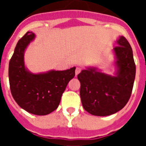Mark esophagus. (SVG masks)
Masks as SVG:
<instances>
[{
  "instance_id": "34e87169",
  "label": "esophagus",
  "mask_w": 146,
  "mask_h": 146,
  "mask_svg": "<svg viewBox=\"0 0 146 146\" xmlns=\"http://www.w3.org/2000/svg\"><path fill=\"white\" fill-rule=\"evenodd\" d=\"M81 70H82V68L80 66H77L76 67V69H75V74L76 75H77V74H79L80 72H81Z\"/></svg>"
}]
</instances>
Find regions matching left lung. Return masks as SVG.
I'll return each mask as SVG.
<instances>
[{
    "instance_id": "8db88e82",
    "label": "left lung",
    "mask_w": 146,
    "mask_h": 146,
    "mask_svg": "<svg viewBox=\"0 0 146 146\" xmlns=\"http://www.w3.org/2000/svg\"><path fill=\"white\" fill-rule=\"evenodd\" d=\"M117 42L118 45L113 49L118 68L116 76L108 75L95 68L82 70L77 75L82 107L94 115L117 113L131 96L136 73L132 49L124 36H120Z\"/></svg>"
}]
</instances>
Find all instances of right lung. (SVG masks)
Masks as SVG:
<instances>
[{"label": "right lung", "instance_id": "right-lung-1", "mask_svg": "<svg viewBox=\"0 0 146 146\" xmlns=\"http://www.w3.org/2000/svg\"><path fill=\"white\" fill-rule=\"evenodd\" d=\"M34 37V33L27 32L17 44L9 65L10 90L20 108L32 114L45 115L58 108L67 84L75 75V67L38 74L28 72L23 54Z\"/></svg>", "mask_w": 146, "mask_h": 146}]
</instances>
